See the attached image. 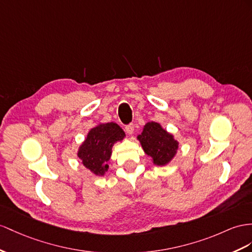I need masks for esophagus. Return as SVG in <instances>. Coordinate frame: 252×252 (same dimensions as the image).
Masks as SVG:
<instances>
[{
    "label": "esophagus",
    "instance_id": "esophagus-1",
    "mask_svg": "<svg viewBox=\"0 0 252 252\" xmlns=\"http://www.w3.org/2000/svg\"><path fill=\"white\" fill-rule=\"evenodd\" d=\"M126 133L127 134H133V132H134V125L133 124H130V125H127L126 126Z\"/></svg>",
    "mask_w": 252,
    "mask_h": 252
}]
</instances>
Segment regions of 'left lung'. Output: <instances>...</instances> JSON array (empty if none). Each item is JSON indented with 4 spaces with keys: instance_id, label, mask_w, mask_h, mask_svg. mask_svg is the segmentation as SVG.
Segmentation results:
<instances>
[{
    "instance_id": "1",
    "label": "left lung",
    "mask_w": 252,
    "mask_h": 252,
    "mask_svg": "<svg viewBox=\"0 0 252 252\" xmlns=\"http://www.w3.org/2000/svg\"><path fill=\"white\" fill-rule=\"evenodd\" d=\"M138 139L144 151L158 166L168 164L178 149V141L158 122H148Z\"/></svg>"
}]
</instances>
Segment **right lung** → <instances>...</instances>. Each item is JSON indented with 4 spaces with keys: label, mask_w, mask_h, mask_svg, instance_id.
Segmentation results:
<instances>
[{
    "label": "right lung",
    "mask_w": 252,
    "mask_h": 252,
    "mask_svg": "<svg viewBox=\"0 0 252 252\" xmlns=\"http://www.w3.org/2000/svg\"><path fill=\"white\" fill-rule=\"evenodd\" d=\"M122 128L114 124H103L89 131L86 140L80 147L79 157L84 166L96 176H103L108 169L106 164L112 154V147L116 141L125 137Z\"/></svg>",
    "instance_id": "right-lung-1"
}]
</instances>
